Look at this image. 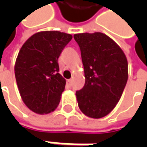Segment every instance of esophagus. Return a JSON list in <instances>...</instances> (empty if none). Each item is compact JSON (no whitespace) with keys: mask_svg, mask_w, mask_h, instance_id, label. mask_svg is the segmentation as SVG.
<instances>
[{"mask_svg":"<svg viewBox=\"0 0 147 147\" xmlns=\"http://www.w3.org/2000/svg\"><path fill=\"white\" fill-rule=\"evenodd\" d=\"M67 83H68V85L71 86L72 85V79H68L67 80Z\"/></svg>","mask_w":147,"mask_h":147,"instance_id":"obj_1","label":"esophagus"}]
</instances>
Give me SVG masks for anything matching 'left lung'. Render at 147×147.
I'll return each instance as SVG.
<instances>
[{
    "label": "left lung",
    "mask_w": 147,
    "mask_h": 147,
    "mask_svg": "<svg viewBox=\"0 0 147 147\" xmlns=\"http://www.w3.org/2000/svg\"><path fill=\"white\" fill-rule=\"evenodd\" d=\"M80 51L85 85L76 92L78 107L94 119L115 107L127 81V58L111 38L101 32L74 34Z\"/></svg>",
    "instance_id": "obj_1"
}]
</instances>
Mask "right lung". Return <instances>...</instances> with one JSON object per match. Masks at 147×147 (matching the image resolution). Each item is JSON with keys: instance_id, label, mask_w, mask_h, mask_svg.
Returning <instances> with one entry per match:
<instances>
[{"instance_id": "right-lung-1", "label": "right lung", "mask_w": 147, "mask_h": 147, "mask_svg": "<svg viewBox=\"0 0 147 147\" xmlns=\"http://www.w3.org/2000/svg\"><path fill=\"white\" fill-rule=\"evenodd\" d=\"M72 37L58 31L40 32L20 49L14 74L22 100L32 111L48 114L58 106L66 83L58 59Z\"/></svg>"}]
</instances>
